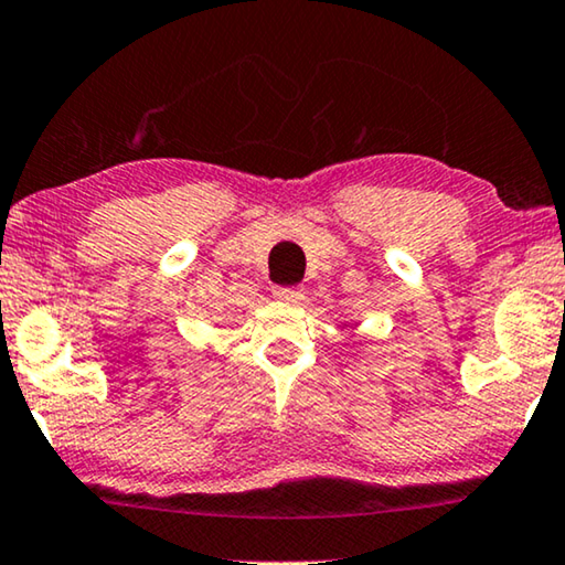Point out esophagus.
Here are the masks:
<instances>
[{
    "instance_id": "esophagus-1",
    "label": "esophagus",
    "mask_w": 565,
    "mask_h": 565,
    "mask_svg": "<svg viewBox=\"0 0 565 565\" xmlns=\"http://www.w3.org/2000/svg\"><path fill=\"white\" fill-rule=\"evenodd\" d=\"M274 297L279 301H289V305H294V301L301 299V289L299 286H276Z\"/></svg>"
}]
</instances>
